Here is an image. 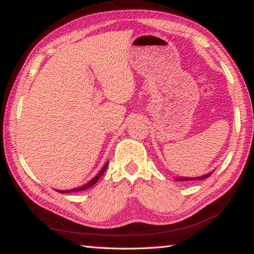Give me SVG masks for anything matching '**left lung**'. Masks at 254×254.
<instances>
[{"label": "left lung", "instance_id": "obj_1", "mask_svg": "<svg viewBox=\"0 0 254 254\" xmlns=\"http://www.w3.org/2000/svg\"><path fill=\"white\" fill-rule=\"evenodd\" d=\"M210 175H212V172H210V174H207V175H204V176H202V177H198V178H183V177H181V178H177V181H193V180H204V179H206L207 177H209Z\"/></svg>", "mask_w": 254, "mask_h": 254}]
</instances>
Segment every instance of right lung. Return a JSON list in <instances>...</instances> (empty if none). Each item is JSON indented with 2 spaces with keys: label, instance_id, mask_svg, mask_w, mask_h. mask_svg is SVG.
<instances>
[{
  "label": "right lung",
  "instance_id": "right-lung-1",
  "mask_svg": "<svg viewBox=\"0 0 254 254\" xmlns=\"http://www.w3.org/2000/svg\"><path fill=\"white\" fill-rule=\"evenodd\" d=\"M107 167H108V163L102 167V169L99 171V174L97 175L95 178H93V179H91L88 183H86L85 186H83V187H79V188H75V189H72V190H65V191H62V190H57L58 192H60V193H71V192H78V191H84V190H87V189H89L90 187H93L95 183L98 181L99 179H100V177L104 175V172L106 171V169H107Z\"/></svg>",
  "mask_w": 254,
  "mask_h": 254
}]
</instances>
